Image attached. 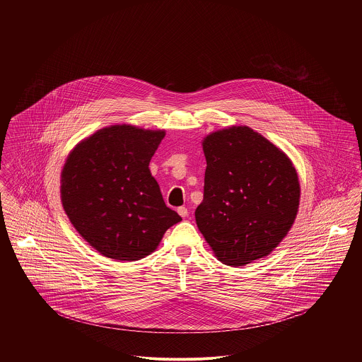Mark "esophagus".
Returning <instances> with one entry per match:
<instances>
[{
	"instance_id": "34e87169",
	"label": "esophagus",
	"mask_w": 362,
	"mask_h": 362,
	"mask_svg": "<svg viewBox=\"0 0 362 362\" xmlns=\"http://www.w3.org/2000/svg\"><path fill=\"white\" fill-rule=\"evenodd\" d=\"M177 211H178V214H180L181 217H187V216H188V209H187V207H178Z\"/></svg>"
}]
</instances>
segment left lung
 I'll return each instance as SVG.
<instances>
[{
  "instance_id": "8db88e82",
  "label": "left lung",
  "mask_w": 362,
  "mask_h": 362,
  "mask_svg": "<svg viewBox=\"0 0 362 362\" xmlns=\"http://www.w3.org/2000/svg\"><path fill=\"white\" fill-rule=\"evenodd\" d=\"M204 201L195 210L199 231L216 258L244 266L267 257L290 231L300 205L291 160L250 127L211 132Z\"/></svg>"
}]
</instances>
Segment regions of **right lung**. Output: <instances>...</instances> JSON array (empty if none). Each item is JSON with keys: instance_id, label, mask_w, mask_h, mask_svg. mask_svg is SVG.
Wrapping results in <instances>:
<instances>
[{"instance_id": "right-lung-1", "label": "right lung", "mask_w": 362, "mask_h": 362, "mask_svg": "<svg viewBox=\"0 0 362 362\" xmlns=\"http://www.w3.org/2000/svg\"><path fill=\"white\" fill-rule=\"evenodd\" d=\"M164 131L111 125L82 141L61 173V202L76 231L102 255L139 260L181 221L149 170Z\"/></svg>"}]
</instances>
